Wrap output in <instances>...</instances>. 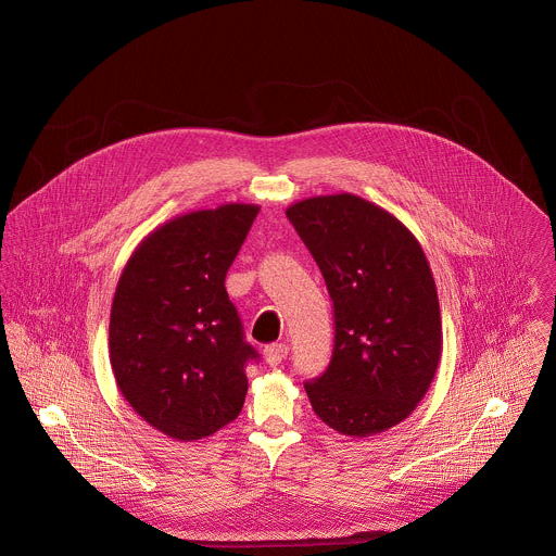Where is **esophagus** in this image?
Listing matches in <instances>:
<instances>
[{
	"label": "esophagus",
	"mask_w": 556,
	"mask_h": 556,
	"mask_svg": "<svg viewBox=\"0 0 556 556\" xmlns=\"http://www.w3.org/2000/svg\"><path fill=\"white\" fill-rule=\"evenodd\" d=\"M263 355H265V362H267L269 366H278V364H282V362L287 359V355H289V346H287L285 342L269 344V346H265Z\"/></svg>",
	"instance_id": "34e87169"
}]
</instances>
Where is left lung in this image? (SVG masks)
<instances>
[{
    "instance_id": "8db88e82",
    "label": "left lung",
    "mask_w": 556,
    "mask_h": 556,
    "mask_svg": "<svg viewBox=\"0 0 556 556\" xmlns=\"http://www.w3.org/2000/svg\"><path fill=\"white\" fill-rule=\"evenodd\" d=\"M333 302L327 370L306 381L318 417L346 437H372L426 396L443 346L428 258L383 207L342 192L287 210Z\"/></svg>"
}]
</instances>
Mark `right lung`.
<instances>
[{"mask_svg": "<svg viewBox=\"0 0 556 556\" xmlns=\"http://www.w3.org/2000/svg\"><path fill=\"white\" fill-rule=\"evenodd\" d=\"M256 205L229 203L173 218L128 258L111 306L109 357L122 396L160 432L197 441L243 406V340L225 278Z\"/></svg>", "mask_w": 556, "mask_h": 556, "instance_id": "1", "label": "right lung"}]
</instances>
